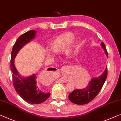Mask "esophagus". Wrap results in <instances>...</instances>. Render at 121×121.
Segmentation results:
<instances>
[{
  "instance_id": "esophagus-1",
  "label": "esophagus",
  "mask_w": 121,
  "mask_h": 121,
  "mask_svg": "<svg viewBox=\"0 0 121 121\" xmlns=\"http://www.w3.org/2000/svg\"><path fill=\"white\" fill-rule=\"evenodd\" d=\"M60 81L61 83H67V82H68L67 81H65V80H60Z\"/></svg>"
}]
</instances>
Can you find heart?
Here are the masks:
<instances>
[{
	"instance_id": "1",
	"label": "heart",
	"mask_w": 121,
	"mask_h": 121,
	"mask_svg": "<svg viewBox=\"0 0 121 121\" xmlns=\"http://www.w3.org/2000/svg\"><path fill=\"white\" fill-rule=\"evenodd\" d=\"M73 37L74 35L72 33H66L57 36L52 40L50 43L51 50L55 52H59L63 51L67 48L66 51L68 53H71L75 46V40ZM46 55L48 56L51 55L50 51H46ZM86 75L85 74L81 75L78 82L83 83L86 81L85 85H87L90 81V76L88 73H86Z\"/></svg>"
}]
</instances>
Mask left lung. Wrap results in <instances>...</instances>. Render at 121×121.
Returning a JSON list of instances; mask_svg holds the SVG:
<instances>
[{
    "mask_svg": "<svg viewBox=\"0 0 121 121\" xmlns=\"http://www.w3.org/2000/svg\"><path fill=\"white\" fill-rule=\"evenodd\" d=\"M101 46L108 57V52L104 43H102ZM108 76V69L99 78H92L88 85L85 88L81 90H75L69 94V99L71 102L78 105L86 104L95 98L101 90L106 81Z\"/></svg>",
    "mask_w": 121,
    "mask_h": 121,
    "instance_id": "8db88e82",
    "label": "left lung"
}]
</instances>
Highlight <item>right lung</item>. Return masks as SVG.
<instances>
[{
    "mask_svg": "<svg viewBox=\"0 0 121 121\" xmlns=\"http://www.w3.org/2000/svg\"><path fill=\"white\" fill-rule=\"evenodd\" d=\"M35 30H29L21 35L17 39L12 50L10 61L14 88L24 100L31 104H39L44 102L50 97V93L46 92L44 88L39 86L35 74L27 78L21 76L15 66L14 59L20 49L35 38Z\"/></svg>",
    "mask_w": 121,
    "mask_h": 121,
    "instance_id": "right-lung-1",
    "label": "right lung"
}]
</instances>
